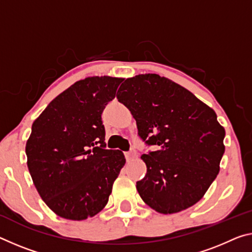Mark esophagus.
<instances>
[{
  "instance_id": "esophagus-1",
  "label": "esophagus",
  "mask_w": 252,
  "mask_h": 252,
  "mask_svg": "<svg viewBox=\"0 0 252 252\" xmlns=\"http://www.w3.org/2000/svg\"><path fill=\"white\" fill-rule=\"evenodd\" d=\"M135 157H137V153H135L134 149H131L130 151H127V153H126V158L127 161L133 160Z\"/></svg>"
}]
</instances>
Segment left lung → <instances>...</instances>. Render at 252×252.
Masks as SVG:
<instances>
[{
    "instance_id": "1",
    "label": "left lung",
    "mask_w": 252,
    "mask_h": 252,
    "mask_svg": "<svg viewBox=\"0 0 252 252\" xmlns=\"http://www.w3.org/2000/svg\"><path fill=\"white\" fill-rule=\"evenodd\" d=\"M117 97L130 110L140 138L156 147L141 156L147 166L137 182L142 201L162 214L196 204L217 178L225 150V130L214 110L157 74L126 78Z\"/></svg>"
}]
</instances>
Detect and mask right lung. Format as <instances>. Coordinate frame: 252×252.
<instances>
[{"label":"right lung","instance_id":"right-lung-1","mask_svg":"<svg viewBox=\"0 0 252 252\" xmlns=\"http://www.w3.org/2000/svg\"><path fill=\"white\" fill-rule=\"evenodd\" d=\"M125 78L92 76L74 83L34 120L27 165L40 197L58 217L82 221L104 209L126 163L105 149L102 112Z\"/></svg>","mask_w":252,"mask_h":252}]
</instances>
